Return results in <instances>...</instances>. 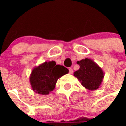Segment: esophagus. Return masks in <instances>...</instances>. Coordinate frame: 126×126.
Listing matches in <instances>:
<instances>
[{
  "mask_svg": "<svg viewBox=\"0 0 126 126\" xmlns=\"http://www.w3.org/2000/svg\"><path fill=\"white\" fill-rule=\"evenodd\" d=\"M69 74H73V69L72 68H69Z\"/></svg>",
  "mask_w": 126,
  "mask_h": 126,
  "instance_id": "1",
  "label": "esophagus"
}]
</instances>
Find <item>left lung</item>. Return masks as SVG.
<instances>
[{
	"label": "left lung",
	"instance_id": "8db88e82",
	"mask_svg": "<svg viewBox=\"0 0 126 126\" xmlns=\"http://www.w3.org/2000/svg\"><path fill=\"white\" fill-rule=\"evenodd\" d=\"M79 69L74 73V76L81 84L88 90H96L100 86L104 78L103 70L96 62L90 59L78 61Z\"/></svg>",
	"mask_w": 126,
	"mask_h": 126
}]
</instances>
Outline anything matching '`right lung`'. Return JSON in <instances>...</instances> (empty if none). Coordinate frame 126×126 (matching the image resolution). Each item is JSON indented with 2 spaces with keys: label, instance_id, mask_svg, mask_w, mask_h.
<instances>
[{
  "label": "right lung",
  "instance_id": "right-lung-1",
  "mask_svg": "<svg viewBox=\"0 0 126 126\" xmlns=\"http://www.w3.org/2000/svg\"><path fill=\"white\" fill-rule=\"evenodd\" d=\"M69 73L63 65H57L55 61L45 62L32 70L30 82L32 90L40 94H48L55 87L58 79Z\"/></svg>",
  "mask_w": 126,
  "mask_h": 126
}]
</instances>
